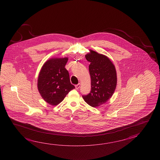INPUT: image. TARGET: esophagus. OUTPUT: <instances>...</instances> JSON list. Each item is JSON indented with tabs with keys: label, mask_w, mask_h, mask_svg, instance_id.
Returning a JSON list of instances; mask_svg holds the SVG:
<instances>
[{
	"label": "esophagus",
	"mask_w": 160,
	"mask_h": 160,
	"mask_svg": "<svg viewBox=\"0 0 160 160\" xmlns=\"http://www.w3.org/2000/svg\"><path fill=\"white\" fill-rule=\"evenodd\" d=\"M80 86H81V84L78 83V85H75V88H76L77 90H78V89L80 88Z\"/></svg>",
	"instance_id": "1"
}]
</instances>
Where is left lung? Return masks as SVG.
<instances>
[{
    "label": "left lung",
    "mask_w": 160,
    "mask_h": 160,
    "mask_svg": "<svg viewBox=\"0 0 160 160\" xmlns=\"http://www.w3.org/2000/svg\"><path fill=\"white\" fill-rule=\"evenodd\" d=\"M85 55L90 62L88 70L91 77V92L82 97L88 105L97 107L105 103L112 97L117 86V72L114 65L104 55L90 50Z\"/></svg>",
    "instance_id": "8db88e82"
}]
</instances>
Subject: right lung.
Instances as JSON below:
<instances>
[{
    "mask_svg": "<svg viewBox=\"0 0 160 160\" xmlns=\"http://www.w3.org/2000/svg\"><path fill=\"white\" fill-rule=\"evenodd\" d=\"M68 58H51L46 62L39 72L38 88L42 97L50 105L55 106L64 99L75 86L70 83L65 68Z\"/></svg>",
    "mask_w": 160,
    "mask_h": 160,
    "instance_id": "1",
    "label": "right lung"
}]
</instances>
